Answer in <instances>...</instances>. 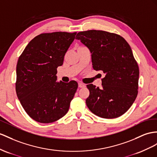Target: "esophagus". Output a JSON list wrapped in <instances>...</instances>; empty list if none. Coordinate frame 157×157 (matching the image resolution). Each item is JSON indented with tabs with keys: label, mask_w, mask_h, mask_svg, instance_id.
Instances as JSON below:
<instances>
[{
	"label": "esophagus",
	"mask_w": 157,
	"mask_h": 157,
	"mask_svg": "<svg viewBox=\"0 0 157 157\" xmlns=\"http://www.w3.org/2000/svg\"><path fill=\"white\" fill-rule=\"evenodd\" d=\"M78 86H79V87L82 88V87H85V86H86V85H85V84H84V83H82V82H79V83H78Z\"/></svg>",
	"instance_id": "1"
}]
</instances>
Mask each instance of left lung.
Segmentation results:
<instances>
[{"label":"left lung","mask_w":157,"mask_h":157,"mask_svg":"<svg viewBox=\"0 0 157 157\" xmlns=\"http://www.w3.org/2000/svg\"><path fill=\"white\" fill-rule=\"evenodd\" d=\"M79 40L91 52L95 70L102 71V88L88 84L86 105L94 114L114 119L129 109L138 94L139 69L129 44L122 36L103 30L79 32Z\"/></svg>","instance_id":"8db88e82"}]
</instances>
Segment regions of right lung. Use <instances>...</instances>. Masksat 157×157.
Listing matches in <instances>:
<instances>
[{
	"label": "right lung",
	"mask_w": 157,
	"mask_h": 157,
	"mask_svg": "<svg viewBox=\"0 0 157 157\" xmlns=\"http://www.w3.org/2000/svg\"><path fill=\"white\" fill-rule=\"evenodd\" d=\"M75 35L66 32L40 34L20 56L16 92L24 109L36 121H56L69 110L78 84L58 82L56 74Z\"/></svg>",
	"instance_id": "right-lung-1"
}]
</instances>
